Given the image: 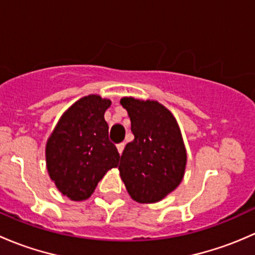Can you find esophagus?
Instances as JSON below:
<instances>
[{
  "label": "esophagus",
  "mask_w": 255,
  "mask_h": 255,
  "mask_svg": "<svg viewBox=\"0 0 255 255\" xmlns=\"http://www.w3.org/2000/svg\"><path fill=\"white\" fill-rule=\"evenodd\" d=\"M123 149H125V143L117 144V150H118V153L122 154V153H123Z\"/></svg>",
  "instance_id": "34e87169"
}]
</instances>
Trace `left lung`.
<instances>
[{
  "mask_svg": "<svg viewBox=\"0 0 255 255\" xmlns=\"http://www.w3.org/2000/svg\"><path fill=\"white\" fill-rule=\"evenodd\" d=\"M130 118L134 139L126 145L118 165L134 201L154 204L179 186L186 168V149L173 113L158 101L121 99Z\"/></svg>",
  "mask_w": 255,
  "mask_h": 255,
  "instance_id": "obj_1",
  "label": "left lung"
}]
</instances>
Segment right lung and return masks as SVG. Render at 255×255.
<instances>
[{"mask_svg": "<svg viewBox=\"0 0 255 255\" xmlns=\"http://www.w3.org/2000/svg\"><path fill=\"white\" fill-rule=\"evenodd\" d=\"M111 101L89 95L69 107L59 120L45 146L50 179L73 201L89 199L100 180L120 160L109 139L105 112Z\"/></svg>", "mask_w": 255, "mask_h": 255, "instance_id": "right-lung-1", "label": "right lung"}]
</instances>
